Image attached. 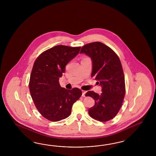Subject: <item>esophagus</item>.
Here are the masks:
<instances>
[{"label": "esophagus", "mask_w": 156, "mask_h": 156, "mask_svg": "<svg viewBox=\"0 0 156 156\" xmlns=\"http://www.w3.org/2000/svg\"><path fill=\"white\" fill-rule=\"evenodd\" d=\"M86 93V91H83V90H82V97H85Z\"/></svg>", "instance_id": "34e87169"}]
</instances>
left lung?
I'll return each mask as SVG.
<instances>
[{"mask_svg": "<svg viewBox=\"0 0 156 156\" xmlns=\"http://www.w3.org/2000/svg\"><path fill=\"white\" fill-rule=\"evenodd\" d=\"M90 57L92 61L91 76L102 87L101 94L89 91L86 96L94 99V106L89 110L90 117L101 122L113 119L122 105L125 94V76L118 55L102 43L95 42L82 47L80 54Z\"/></svg>", "mask_w": 156, "mask_h": 156, "instance_id": "obj_1", "label": "left lung"}]
</instances>
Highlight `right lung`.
<instances>
[{"label":"right lung","mask_w":156,"mask_h":156,"mask_svg":"<svg viewBox=\"0 0 156 156\" xmlns=\"http://www.w3.org/2000/svg\"><path fill=\"white\" fill-rule=\"evenodd\" d=\"M80 49L58 45L42 52L34 63L29 82L30 94L39 112L48 120L55 122L68 117L73 105L82 95L78 88L67 90L59 83L66 65Z\"/></svg>","instance_id":"add662e5"}]
</instances>
